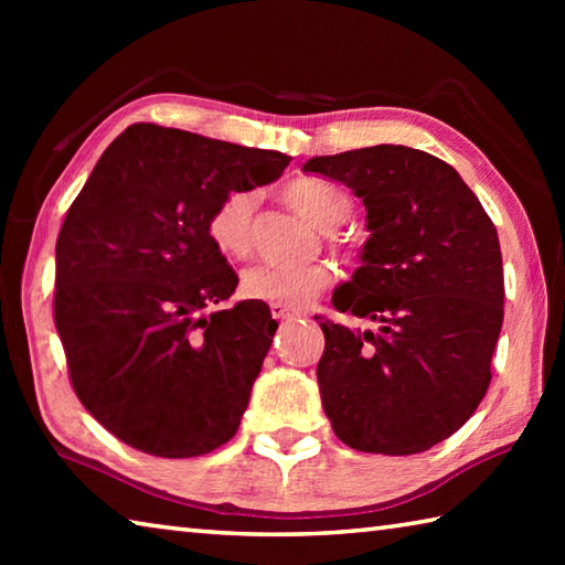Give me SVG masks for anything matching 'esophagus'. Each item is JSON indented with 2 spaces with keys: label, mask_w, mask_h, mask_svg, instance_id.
Here are the masks:
<instances>
[{
  "label": "esophagus",
  "mask_w": 565,
  "mask_h": 565,
  "mask_svg": "<svg viewBox=\"0 0 565 565\" xmlns=\"http://www.w3.org/2000/svg\"><path fill=\"white\" fill-rule=\"evenodd\" d=\"M269 311H271V317L279 319V321H281V319L299 317V311H294V309H289V306H284V303H271Z\"/></svg>",
  "instance_id": "1"
}]
</instances>
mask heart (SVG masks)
<instances>
[{
	"instance_id": "b5f03b06",
	"label": "heart",
	"mask_w": 565,
	"mask_h": 565,
	"mask_svg": "<svg viewBox=\"0 0 565 565\" xmlns=\"http://www.w3.org/2000/svg\"><path fill=\"white\" fill-rule=\"evenodd\" d=\"M284 202L319 232H333L347 222L353 199L343 186L319 177H299L284 186ZM252 216L254 194L246 189H232L218 199L206 214L204 232L218 254L238 262L252 252ZM343 248L341 244H333ZM333 281V271L327 264L303 266H269L256 264L242 274V294L254 301H269L284 306H303Z\"/></svg>"
}]
</instances>
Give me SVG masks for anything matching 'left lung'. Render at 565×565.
<instances>
[{
	"instance_id": "1",
	"label": "left lung",
	"mask_w": 565,
	"mask_h": 565,
	"mask_svg": "<svg viewBox=\"0 0 565 565\" xmlns=\"http://www.w3.org/2000/svg\"><path fill=\"white\" fill-rule=\"evenodd\" d=\"M303 171L363 199L369 242L333 291L317 376L333 434L366 454H420L456 434L491 384L503 323L499 234L458 171L426 151L379 145L313 157ZM319 319V317H313Z\"/></svg>"
}]
</instances>
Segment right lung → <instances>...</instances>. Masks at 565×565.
Segmentation results:
<instances>
[{"label": "right lung", "instance_id": "add662e5", "mask_svg": "<svg viewBox=\"0 0 565 565\" xmlns=\"http://www.w3.org/2000/svg\"><path fill=\"white\" fill-rule=\"evenodd\" d=\"M289 161L131 124L74 199L56 238L54 323L76 398L119 441L191 458L236 434L279 323L256 301L214 309L238 276L204 222L226 191L269 184Z\"/></svg>", "mask_w": 565, "mask_h": 565}]
</instances>
